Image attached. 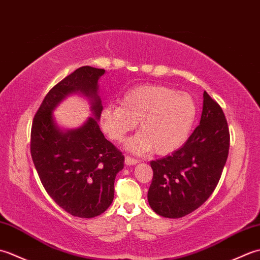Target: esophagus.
I'll return each instance as SVG.
<instances>
[{
	"instance_id": "esophagus-1",
	"label": "esophagus",
	"mask_w": 260,
	"mask_h": 260,
	"mask_svg": "<svg viewBox=\"0 0 260 260\" xmlns=\"http://www.w3.org/2000/svg\"><path fill=\"white\" fill-rule=\"evenodd\" d=\"M125 163H126L127 165H134V164H136V163H139V161H137L136 158L129 156V155H126V156H125Z\"/></svg>"
}]
</instances>
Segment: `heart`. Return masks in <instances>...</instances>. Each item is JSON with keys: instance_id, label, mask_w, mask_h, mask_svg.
Segmentation results:
<instances>
[{"instance_id": "b5f03b06", "label": "heart", "mask_w": 260, "mask_h": 260, "mask_svg": "<svg viewBox=\"0 0 260 260\" xmlns=\"http://www.w3.org/2000/svg\"><path fill=\"white\" fill-rule=\"evenodd\" d=\"M197 104L187 92L162 85L137 86L127 91L120 105L103 109V129L115 142L124 141L140 121L142 131L127 146L136 153H172L186 142L197 118Z\"/></svg>"}]
</instances>
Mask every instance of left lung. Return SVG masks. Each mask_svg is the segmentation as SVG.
<instances>
[{"instance_id":"left-lung-1","label":"left lung","mask_w":260,"mask_h":260,"mask_svg":"<svg viewBox=\"0 0 260 260\" xmlns=\"http://www.w3.org/2000/svg\"><path fill=\"white\" fill-rule=\"evenodd\" d=\"M229 146L223 110L204 91L200 125L181 148L151 162L153 179L147 192L151 208L162 217L173 219L197 210L217 187Z\"/></svg>"}]
</instances>
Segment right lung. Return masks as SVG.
Masks as SVG:
<instances>
[{"label":"right lung","instance_id":"1","mask_svg":"<svg viewBox=\"0 0 260 260\" xmlns=\"http://www.w3.org/2000/svg\"><path fill=\"white\" fill-rule=\"evenodd\" d=\"M104 69L80 67L51 88L31 127L32 161L48 194L64 211L79 218L104 213L114 199L116 174L125 157L105 139L98 125L103 106L97 95ZM91 98L93 118L78 130L63 134L54 125L52 110L70 92Z\"/></svg>","mask_w":260,"mask_h":260}]
</instances>
